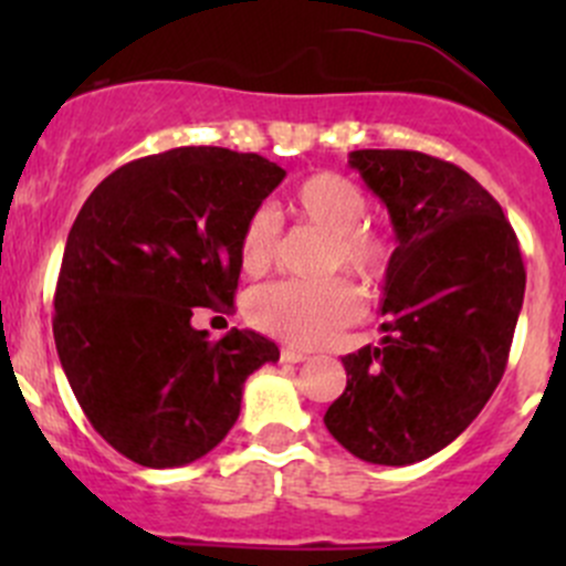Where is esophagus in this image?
Instances as JSON below:
<instances>
[{"label":"esophagus","mask_w":566,"mask_h":566,"mask_svg":"<svg viewBox=\"0 0 566 566\" xmlns=\"http://www.w3.org/2000/svg\"><path fill=\"white\" fill-rule=\"evenodd\" d=\"M306 353L304 350H298V347H290V345H284L282 347V361L284 364H301V361H306Z\"/></svg>","instance_id":"34e87169"}]
</instances>
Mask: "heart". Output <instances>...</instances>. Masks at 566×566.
Masks as SVG:
<instances>
[{
  "instance_id": "1",
  "label": "heart",
  "mask_w": 566,
  "mask_h": 566,
  "mask_svg": "<svg viewBox=\"0 0 566 566\" xmlns=\"http://www.w3.org/2000/svg\"><path fill=\"white\" fill-rule=\"evenodd\" d=\"M284 208L317 230L328 232V268L353 273L364 287H378L391 265V241L378 224L367 221L369 199L358 182L339 172H315L290 188ZM276 249V219L268 208L251 210L238 235V260L247 273H262ZM364 298L345 276L319 282H284L256 287L249 295V317L256 328L293 342L317 347L356 323Z\"/></svg>"
}]
</instances>
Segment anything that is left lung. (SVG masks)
Instances as JSON below:
<instances>
[{"instance_id":"1","label":"left lung","mask_w":566,"mask_h":566,"mask_svg":"<svg viewBox=\"0 0 566 566\" xmlns=\"http://www.w3.org/2000/svg\"><path fill=\"white\" fill-rule=\"evenodd\" d=\"M397 232L384 339L342 358L347 386L325 427L358 460L410 465L479 416L510 358L526 268L501 205L454 164L416 150H353Z\"/></svg>"}]
</instances>
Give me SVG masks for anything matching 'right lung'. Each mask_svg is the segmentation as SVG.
<instances>
[{
  "label": "right lung",
  "instance_id": "obj_1",
  "mask_svg": "<svg viewBox=\"0 0 566 566\" xmlns=\"http://www.w3.org/2000/svg\"><path fill=\"white\" fill-rule=\"evenodd\" d=\"M256 153L175 147L98 182L67 232L54 342L84 416L108 447L177 468L224 441L243 384L279 347L254 331L208 339L197 306H232L238 235L284 180Z\"/></svg>",
  "mask_w": 566,
  "mask_h": 566
}]
</instances>
